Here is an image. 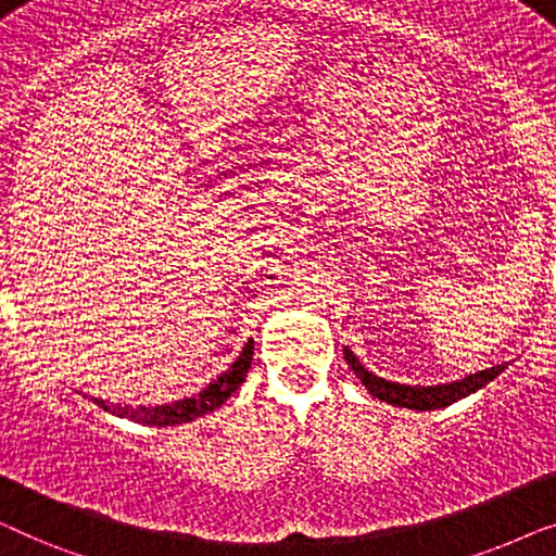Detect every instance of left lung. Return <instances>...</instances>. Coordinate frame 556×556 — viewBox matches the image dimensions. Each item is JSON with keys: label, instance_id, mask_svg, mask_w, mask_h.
I'll return each mask as SVG.
<instances>
[{"label": "left lung", "instance_id": "obj_1", "mask_svg": "<svg viewBox=\"0 0 556 556\" xmlns=\"http://www.w3.org/2000/svg\"><path fill=\"white\" fill-rule=\"evenodd\" d=\"M344 359L349 367L354 369V375L362 379V384L367 387L371 397L387 402V405L394 407H407V409H440L453 405L468 394H473L493 382L501 371H504L508 364H496V367H489L483 371H476V375H468L463 379H455V382L447 384H432V387H417V384H400V382H390V379H382L377 375H371L369 369L362 367V362L356 359V354L352 349H344Z\"/></svg>", "mask_w": 556, "mask_h": 556}]
</instances>
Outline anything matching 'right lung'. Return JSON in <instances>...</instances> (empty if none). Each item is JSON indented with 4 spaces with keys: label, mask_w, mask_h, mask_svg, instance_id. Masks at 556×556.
Returning a JSON list of instances; mask_svg holds the SVG:
<instances>
[{
    "label": "right lung",
    "mask_w": 556,
    "mask_h": 556,
    "mask_svg": "<svg viewBox=\"0 0 556 556\" xmlns=\"http://www.w3.org/2000/svg\"><path fill=\"white\" fill-rule=\"evenodd\" d=\"M253 349H255V341L248 339V344L242 346L240 356L230 364V367H227V371H223L215 382H210L202 392L192 394V397L169 402V405H156V407L113 405V402H105L98 397H93V402L98 407L109 409L111 415L126 417V420L141 422V425H151V428H166V425L192 422L194 417H202V415L212 413V409L223 407L227 397H230V394L238 390L242 382H245L250 362H253Z\"/></svg>",
    "instance_id": "add662e5"
}]
</instances>
